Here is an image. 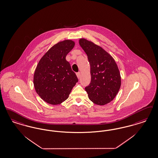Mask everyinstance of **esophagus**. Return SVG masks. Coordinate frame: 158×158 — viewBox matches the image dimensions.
Segmentation results:
<instances>
[{
    "mask_svg": "<svg viewBox=\"0 0 158 158\" xmlns=\"http://www.w3.org/2000/svg\"><path fill=\"white\" fill-rule=\"evenodd\" d=\"M76 76L77 77H78V78H79L80 77V76H81V73L79 72H77L76 73Z\"/></svg>",
    "mask_w": 158,
    "mask_h": 158,
    "instance_id": "obj_1",
    "label": "esophagus"
}]
</instances>
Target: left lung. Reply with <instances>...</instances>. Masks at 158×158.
<instances>
[{"instance_id": "obj_1", "label": "left lung", "mask_w": 158, "mask_h": 158, "mask_svg": "<svg viewBox=\"0 0 158 158\" xmlns=\"http://www.w3.org/2000/svg\"><path fill=\"white\" fill-rule=\"evenodd\" d=\"M79 44L88 56L90 65L91 81L85 87L89 98L98 105L112 101L121 85L119 70L114 58L101 47L85 39Z\"/></svg>"}]
</instances>
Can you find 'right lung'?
Here are the masks:
<instances>
[{"instance_id":"add662e5","label":"right lung","mask_w":158,"mask_h":158,"mask_svg":"<svg viewBox=\"0 0 158 158\" xmlns=\"http://www.w3.org/2000/svg\"><path fill=\"white\" fill-rule=\"evenodd\" d=\"M74 46L75 42L70 40L60 42L52 46L38 63L33 77L34 86L39 96L49 104L58 105L66 100L78 82L66 60Z\"/></svg>"}]
</instances>
